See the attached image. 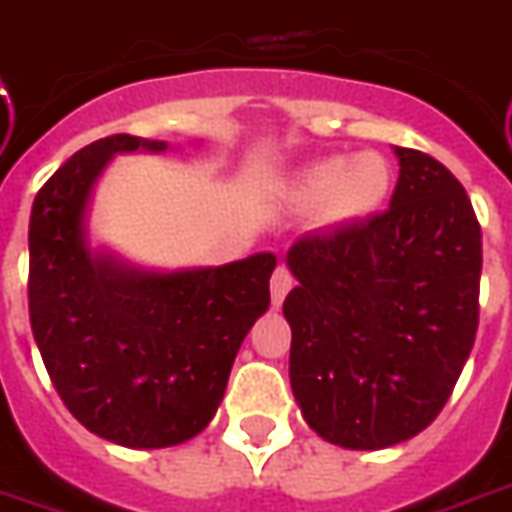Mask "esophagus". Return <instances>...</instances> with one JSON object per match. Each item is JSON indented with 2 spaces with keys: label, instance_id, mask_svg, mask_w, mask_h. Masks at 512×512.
Returning a JSON list of instances; mask_svg holds the SVG:
<instances>
[{
  "label": "esophagus",
  "instance_id": "34e87169",
  "mask_svg": "<svg viewBox=\"0 0 512 512\" xmlns=\"http://www.w3.org/2000/svg\"><path fill=\"white\" fill-rule=\"evenodd\" d=\"M291 285H294V277H291V271L285 269V266H277L274 274H271V302L280 308L285 300V294L291 291Z\"/></svg>",
  "mask_w": 512,
  "mask_h": 512
}]
</instances>
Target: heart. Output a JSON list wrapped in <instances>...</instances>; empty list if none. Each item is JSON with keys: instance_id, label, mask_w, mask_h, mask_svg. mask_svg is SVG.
<instances>
[{"instance_id": "b5f03b06", "label": "heart", "mask_w": 512, "mask_h": 512, "mask_svg": "<svg viewBox=\"0 0 512 512\" xmlns=\"http://www.w3.org/2000/svg\"><path fill=\"white\" fill-rule=\"evenodd\" d=\"M392 184L389 162L375 151L325 156L302 170L291 196L300 207H322L330 221H356L381 207Z\"/></svg>"}]
</instances>
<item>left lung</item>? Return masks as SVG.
<instances>
[{
    "instance_id": "1",
    "label": "left lung",
    "mask_w": 512,
    "mask_h": 512,
    "mask_svg": "<svg viewBox=\"0 0 512 512\" xmlns=\"http://www.w3.org/2000/svg\"><path fill=\"white\" fill-rule=\"evenodd\" d=\"M395 154L389 210L288 249L294 398L319 437L356 451L426 429L479 328L482 229L471 198L434 156Z\"/></svg>"
}]
</instances>
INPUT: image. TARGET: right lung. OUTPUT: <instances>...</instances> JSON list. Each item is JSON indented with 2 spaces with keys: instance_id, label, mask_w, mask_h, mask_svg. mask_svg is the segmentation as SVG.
<instances>
[{
  "instance_id": "obj_1",
  "label": "right lung",
  "mask_w": 512,
  "mask_h": 512,
  "mask_svg": "<svg viewBox=\"0 0 512 512\" xmlns=\"http://www.w3.org/2000/svg\"><path fill=\"white\" fill-rule=\"evenodd\" d=\"M165 142L111 134L81 148L38 190L30 212V328L64 406L97 437L165 448L215 415L243 336L269 308L277 257L218 269L148 271L92 257L83 212L114 154Z\"/></svg>"
}]
</instances>
